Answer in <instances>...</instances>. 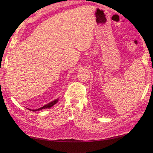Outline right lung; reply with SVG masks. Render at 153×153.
<instances>
[{
	"instance_id": "1",
	"label": "right lung",
	"mask_w": 153,
	"mask_h": 153,
	"mask_svg": "<svg viewBox=\"0 0 153 153\" xmlns=\"http://www.w3.org/2000/svg\"><path fill=\"white\" fill-rule=\"evenodd\" d=\"M57 101H58V99H57V100H54V101H52V102L50 103H48L47 105H45V106H43V107H41L40 108H38V109H37V110H33V111L41 110L45 109V108H50V107H52V106H53L55 104H56V103L57 102ZM29 110H30V109H29Z\"/></svg>"
}]
</instances>
